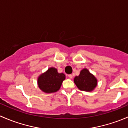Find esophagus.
I'll list each match as a JSON object with an SVG mask.
<instances>
[{
  "instance_id": "esophagus-1",
  "label": "esophagus",
  "mask_w": 128,
  "mask_h": 128,
  "mask_svg": "<svg viewBox=\"0 0 128 128\" xmlns=\"http://www.w3.org/2000/svg\"><path fill=\"white\" fill-rule=\"evenodd\" d=\"M68 77H69L70 79H72V78H73V75H72V74H68Z\"/></svg>"
}]
</instances>
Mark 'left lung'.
<instances>
[{"instance_id": "8db88e82", "label": "left lung", "mask_w": 128, "mask_h": 128, "mask_svg": "<svg viewBox=\"0 0 128 128\" xmlns=\"http://www.w3.org/2000/svg\"><path fill=\"white\" fill-rule=\"evenodd\" d=\"M74 82L80 90L86 92L92 91L97 86V78L87 68L82 69L79 76H75Z\"/></svg>"}]
</instances>
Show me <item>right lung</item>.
<instances>
[{
    "instance_id": "add662e5",
    "label": "right lung",
    "mask_w": 128,
    "mask_h": 128,
    "mask_svg": "<svg viewBox=\"0 0 128 128\" xmlns=\"http://www.w3.org/2000/svg\"><path fill=\"white\" fill-rule=\"evenodd\" d=\"M65 80L64 73H58L57 69L50 67L38 78V85L39 89L45 93H53L58 91L62 82Z\"/></svg>"
}]
</instances>
